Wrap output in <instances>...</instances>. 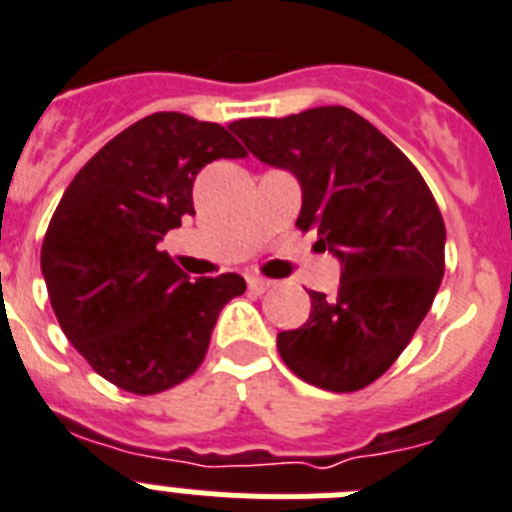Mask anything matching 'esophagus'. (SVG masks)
<instances>
[{"mask_svg":"<svg viewBox=\"0 0 512 512\" xmlns=\"http://www.w3.org/2000/svg\"><path fill=\"white\" fill-rule=\"evenodd\" d=\"M247 285H250L252 293L262 296V293H267V290L273 288V280H267V278H247Z\"/></svg>","mask_w":512,"mask_h":512,"instance_id":"esophagus-1","label":"esophagus"}]
</instances>
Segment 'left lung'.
Segmentation results:
<instances>
[{
    "label": "left lung",
    "instance_id": "8db88e82",
    "mask_svg": "<svg viewBox=\"0 0 512 512\" xmlns=\"http://www.w3.org/2000/svg\"><path fill=\"white\" fill-rule=\"evenodd\" d=\"M229 130L303 188L296 227L342 262L336 298L308 290L311 316L280 331L290 372L331 393L367 388L400 357L444 278L446 227L416 165L347 107L239 119Z\"/></svg>",
    "mask_w": 512,
    "mask_h": 512
}]
</instances>
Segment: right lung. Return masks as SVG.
I'll use <instances>...</instances> for the list:
<instances>
[{
  "mask_svg": "<svg viewBox=\"0 0 512 512\" xmlns=\"http://www.w3.org/2000/svg\"><path fill=\"white\" fill-rule=\"evenodd\" d=\"M247 158L222 124L181 112L140 119L78 170L48 224L40 267L68 342L117 388L155 395L199 370L237 273L188 280L158 247L193 216L206 163Z\"/></svg>",
  "mask_w": 512,
  "mask_h": 512,
  "instance_id": "obj_1",
  "label": "right lung"
}]
</instances>
